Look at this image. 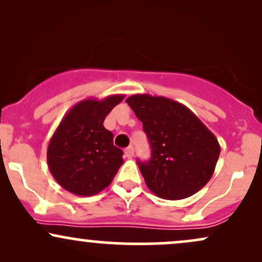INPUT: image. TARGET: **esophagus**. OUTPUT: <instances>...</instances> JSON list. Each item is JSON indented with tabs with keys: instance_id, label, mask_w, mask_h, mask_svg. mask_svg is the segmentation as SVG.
I'll use <instances>...</instances> for the list:
<instances>
[{
	"instance_id": "obj_1",
	"label": "esophagus",
	"mask_w": 262,
	"mask_h": 262,
	"mask_svg": "<svg viewBox=\"0 0 262 262\" xmlns=\"http://www.w3.org/2000/svg\"><path fill=\"white\" fill-rule=\"evenodd\" d=\"M124 155H125V158H128V159L133 158V155H134V148H133V146H128V148L124 150Z\"/></svg>"
}]
</instances>
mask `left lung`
Listing matches in <instances>:
<instances>
[{"mask_svg": "<svg viewBox=\"0 0 262 262\" xmlns=\"http://www.w3.org/2000/svg\"><path fill=\"white\" fill-rule=\"evenodd\" d=\"M125 102L143 123L151 148L149 161L138 160L150 191L164 200L197 193L212 177L221 154L215 135L180 102L146 93Z\"/></svg>", "mask_w": 262, "mask_h": 262, "instance_id": "8db88e82", "label": "left lung"}]
</instances>
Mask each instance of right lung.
Masks as SVG:
<instances>
[{
    "label": "right lung",
    "mask_w": 262,
    "mask_h": 262,
    "mask_svg": "<svg viewBox=\"0 0 262 262\" xmlns=\"http://www.w3.org/2000/svg\"><path fill=\"white\" fill-rule=\"evenodd\" d=\"M124 95L87 98L65 114L47 151L48 167L56 182L76 196H93L110 186L123 164L104 118Z\"/></svg>",
    "instance_id": "add662e5"
}]
</instances>
